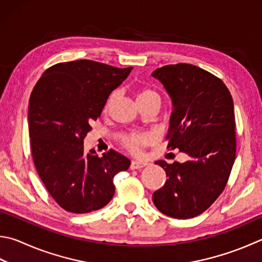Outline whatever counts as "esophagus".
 <instances>
[{"label": "esophagus", "mask_w": 262, "mask_h": 262, "mask_svg": "<svg viewBox=\"0 0 262 262\" xmlns=\"http://www.w3.org/2000/svg\"><path fill=\"white\" fill-rule=\"evenodd\" d=\"M147 164L146 163H139V161H132L130 164V169L134 170V169H141L145 167Z\"/></svg>", "instance_id": "1"}]
</instances>
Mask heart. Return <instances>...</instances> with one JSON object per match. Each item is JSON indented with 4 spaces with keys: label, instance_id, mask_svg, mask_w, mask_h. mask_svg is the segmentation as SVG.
<instances>
[{
    "label": "heart",
    "instance_id": "1",
    "mask_svg": "<svg viewBox=\"0 0 262 262\" xmlns=\"http://www.w3.org/2000/svg\"><path fill=\"white\" fill-rule=\"evenodd\" d=\"M119 90H115L110 94V96L107 97L105 106L104 110L108 111L113 106V104L117 102L119 98ZM137 102H139L140 106L145 105V104L150 103H160V96L159 94L152 90L150 88H143L141 89L139 94H137ZM155 135L151 133H128L121 140V145L123 149L127 150L129 154L134 156H141L142 152L146 146L154 143Z\"/></svg>",
    "mask_w": 262,
    "mask_h": 262
}]
</instances>
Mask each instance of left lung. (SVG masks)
Segmentation results:
<instances>
[{
    "label": "left lung",
    "mask_w": 262,
    "mask_h": 262,
    "mask_svg": "<svg viewBox=\"0 0 262 262\" xmlns=\"http://www.w3.org/2000/svg\"><path fill=\"white\" fill-rule=\"evenodd\" d=\"M152 77L173 102L167 149L189 156L183 164L156 161L168 179L152 201L170 217H194L216 201L229 180L236 158L232 97L221 79L191 64L165 65Z\"/></svg>",
    "instance_id": "left-lung-1"
}]
</instances>
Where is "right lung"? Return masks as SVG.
I'll list each match as a JSON object with an SVG mask.
<instances>
[{"label":"right lung","mask_w":262,"mask_h":262,"mask_svg":"<svg viewBox=\"0 0 262 262\" xmlns=\"http://www.w3.org/2000/svg\"><path fill=\"white\" fill-rule=\"evenodd\" d=\"M132 69L89 59L66 61L52 65L33 88L28 104L33 161L65 211L82 214L107 205L115 194L113 178L129 168L130 160L115 150L103 157L84 152L83 140Z\"/></svg>","instance_id":"1"}]
</instances>
